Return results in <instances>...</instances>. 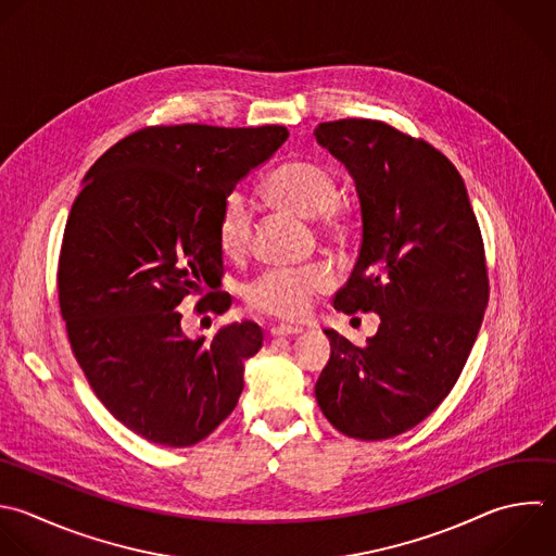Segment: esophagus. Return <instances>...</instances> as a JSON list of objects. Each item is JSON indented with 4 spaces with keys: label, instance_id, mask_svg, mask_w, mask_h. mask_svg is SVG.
<instances>
[{
    "label": "esophagus",
    "instance_id": "obj_1",
    "mask_svg": "<svg viewBox=\"0 0 556 556\" xmlns=\"http://www.w3.org/2000/svg\"><path fill=\"white\" fill-rule=\"evenodd\" d=\"M271 337H295L302 332L300 326H289V324H280V326H274L271 330Z\"/></svg>",
    "mask_w": 556,
    "mask_h": 556
}]
</instances>
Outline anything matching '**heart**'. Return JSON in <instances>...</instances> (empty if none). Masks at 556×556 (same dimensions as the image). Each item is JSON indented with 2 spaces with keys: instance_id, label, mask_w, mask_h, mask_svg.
Returning <instances> with one entry per match:
<instances>
[{
  "instance_id": "obj_1",
  "label": "heart",
  "mask_w": 556,
  "mask_h": 556,
  "mask_svg": "<svg viewBox=\"0 0 556 556\" xmlns=\"http://www.w3.org/2000/svg\"><path fill=\"white\" fill-rule=\"evenodd\" d=\"M274 204L291 211L304 219H313L321 235L337 237L345 230V208L339 202L341 187L337 174L308 159H293L280 165L265 185ZM252 239V213L248 200L235 191L230 193L215 222L217 250L228 261L245 256ZM330 287V274L319 267L302 269H267L243 287V300L250 308L295 319L306 313L311 300Z\"/></svg>"
}]
</instances>
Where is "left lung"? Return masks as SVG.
Listing matches in <instances>:
<instances>
[{
  "mask_svg": "<svg viewBox=\"0 0 556 556\" xmlns=\"http://www.w3.org/2000/svg\"><path fill=\"white\" fill-rule=\"evenodd\" d=\"M315 139L356 182L363 239L334 308L378 313L365 348L334 330L315 397L343 434L380 441L424 421L452 391L489 300L484 245L465 182L430 143L374 119Z\"/></svg>",
  "mask_w": 556,
  "mask_h": 556,
  "instance_id": "left-lung-1",
  "label": "left lung"
}]
</instances>
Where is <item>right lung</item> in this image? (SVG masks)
<instances>
[{
    "label": "right lung",
    "mask_w": 556,
    "mask_h": 556,
    "mask_svg": "<svg viewBox=\"0 0 556 556\" xmlns=\"http://www.w3.org/2000/svg\"><path fill=\"white\" fill-rule=\"evenodd\" d=\"M287 137L285 126H150L96 161L72 206L59 258L72 350L115 419L152 443L189 447L239 402L258 324L191 341L176 308L187 295L202 298L200 313L230 308L215 222Z\"/></svg>",
    "instance_id": "right-lung-1"
}]
</instances>
